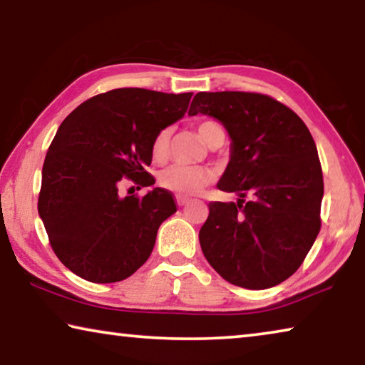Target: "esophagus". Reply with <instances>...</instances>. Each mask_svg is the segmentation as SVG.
<instances>
[{"label": "esophagus", "instance_id": "1", "mask_svg": "<svg viewBox=\"0 0 365 365\" xmlns=\"http://www.w3.org/2000/svg\"><path fill=\"white\" fill-rule=\"evenodd\" d=\"M175 200H177V205H178V206H185V205H187V202H188V197H187V196H180V195H178V196L175 197Z\"/></svg>", "mask_w": 365, "mask_h": 365}]
</instances>
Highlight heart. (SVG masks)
I'll list each match as a JSON object with an SVG mask.
<instances>
[{"mask_svg": "<svg viewBox=\"0 0 365 365\" xmlns=\"http://www.w3.org/2000/svg\"><path fill=\"white\" fill-rule=\"evenodd\" d=\"M196 130L200 133L206 145H211L215 135L222 130V127L214 120H202L196 125ZM170 148V128H163L154 137L151 143V156L156 163H164L169 156ZM214 172L207 168H200V165H170L159 174V185L164 190L172 191L180 196L196 195L202 188H206L212 182Z\"/></svg>", "mask_w": 365, "mask_h": 365, "instance_id": "obj_1", "label": "heart"}]
</instances>
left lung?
Segmentation results:
<instances>
[{"label": "left lung", "mask_w": 365, "mask_h": 365, "mask_svg": "<svg viewBox=\"0 0 365 365\" xmlns=\"http://www.w3.org/2000/svg\"><path fill=\"white\" fill-rule=\"evenodd\" d=\"M197 113L230 135V163L217 188L240 196L209 202L202 255L232 285H279L299 269L322 224L324 177L312 135L298 114L261 93L201 91L188 110Z\"/></svg>", "instance_id": "8db88e82"}]
</instances>
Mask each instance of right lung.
<instances>
[{"label": "right lung", "instance_id": "add662e5", "mask_svg": "<svg viewBox=\"0 0 365 365\" xmlns=\"http://www.w3.org/2000/svg\"><path fill=\"white\" fill-rule=\"evenodd\" d=\"M193 93L115 88L80 104L59 125L41 172L38 214L67 269L93 283L125 280L143 265L158 228L177 211L170 191L151 187V143L182 119Z\"/></svg>", "mask_w": 365, "mask_h": 365}]
</instances>
